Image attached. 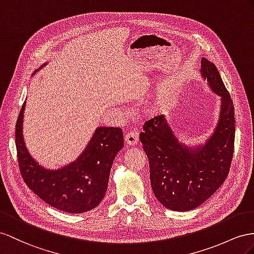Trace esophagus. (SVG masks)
Returning <instances> with one entry per match:
<instances>
[{"instance_id": "obj_1", "label": "esophagus", "mask_w": 254, "mask_h": 254, "mask_svg": "<svg viewBox=\"0 0 254 254\" xmlns=\"http://www.w3.org/2000/svg\"><path fill=\"white\" fill-rule=\"evenodd\" d=\"M126 142L128 145L134 146L138 142V132L136 131H132V132H128L127 134H126Z\"/></svg>"}]
</instances>
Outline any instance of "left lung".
<instances>
[{
    "mask_svg": "<svg viewBox=\"0 0 254 254\" xmlns=\"http://www.w3.org/2000/svg\"><path fill=\"white\" fill-rule=\"evenodd\" d=\"M199 74L220 97L217 126L204 142L186 144L175 135L164 115L154 117L139 135L150 167L155 197L167 209L193 210L225 181L235 140V112L230 93L212 62L201 59Z\"/></svg>",
    "mask_w": 254,
    "mask_h": 254,
    "instance_id": "left-lung-1",
    "label": "left lung"
}]
</instances>
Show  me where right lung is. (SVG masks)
I'll return each instance as SVG.
<instances>
[{"mask_svg":"<svg viewBox=\"0 0 254 254\" xmlns=\"http://www.w3.org/2000/svg\"><path fill=\"white\" fill-rule=\"evenodd\" d=\"M47 63L35 69L33 75ZM25 103L16 125L17 157L24 183L45 203L64 212L81 213L99 206L107 191L114 160L125 145L122 129L97 127L76 160L59 168H48L38 163L25 146Z\"/></svg>","mask_w":254,"mask_h":254,"instance_id":"add662e5","label":"right lung"}]
</instances>
